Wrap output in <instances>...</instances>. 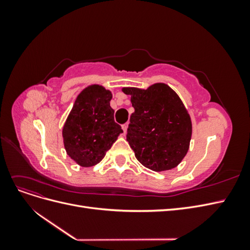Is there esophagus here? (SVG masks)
Returning <instances> with one entry per match:
<instances>
[{
    "mask_svg": "<svg viewBox=\"0 0 250 250\" xmlns=\"http://www.w3.org/2000/svg\"><path fill=\"white\" fill-rule=\"evenodd\" d=\"M127 128H128V124H127V123H126V124H123V125H122V129H123L124 133H126V131H127Z\"/></svg>",
    "mask_w": 250,
    "mask_h": 250,
    "instance_id": "esophagus-1",
    "label": "esophagus"
}]
</instances>
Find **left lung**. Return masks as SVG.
<instances>
[{"label": "left lung", "mask_w": 250, "mask_h": 250, "mask_svg": "<svg viewBox=\"0 0 250 250\" xmlns=\"http://www.w3.org/2000/svg\"><path fill=\"white\" fill-rule=\"evenodd\" d=\"M122 92L131 96L134 108L126 139L137 160L155 172L177 167L192 137L191 117L178 95L165 83L147 89L123 87Z\"/></svg>", "instance_id": "left-lung-1"}]
</instances>
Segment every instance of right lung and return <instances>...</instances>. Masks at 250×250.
Returning <instances> with one entry per match:
<instances>
[{"instance_id": "add662e5", "label": "right lung", "mask_w": 250, "mask_h": 250, "mask_svg": "<svg viewBox=\"0 0 250 250\" xmlns=\"http://www.w3.org/2000/svg\"><path fill=\"white\" fill-rule=\"evenodd\" d=\"M112 94L102 85L92 84L77 96L62 128L67 155L81 167L99 164L123 132L115 122L110 107Z\"/></svg>"}]
</instances>
